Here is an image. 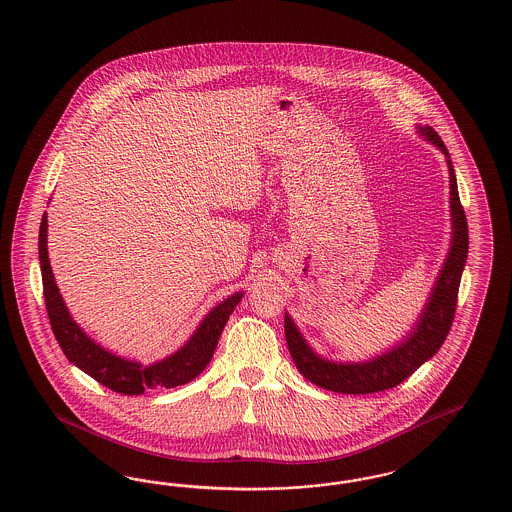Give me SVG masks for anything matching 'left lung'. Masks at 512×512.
Here are the masks:
<instances>
[{
    "instance_id": "1",
    "label": "left lung",
    "mask_w": 512,
    "mask_h": 512,
    "mask_svg": "<svg viewBox=\"0 0 512 512\" xmlns=\"http://www.w3.org/2000/svg\"><path fill=\"white\" fill-rule=\"evenodd\" d=\"M419 131L427 141L438 146L448 156L451 226H453L450 253L430 293L429 303L423 308L413 331H409L408 337L402 343H398V347L369 362L337 364V362L324 360L308 347L307 341L303 339L293 320L286 314V341L291 358L308 381L322 389L341 392V394H371V392L392 389L402 381H406L415 369L432 358L450 333L455 307H457L461 274L469 253V226H467L465 209L459 200L457 179H455V171H453L446 144L429 125L419 127Z\"/></svg>"
}]
</instances>
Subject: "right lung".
Masks as SVG:
<instances>
[{
  "label": "right lung",
  "mask_w": 512,
  "mask_h": 512,
  "mask_svg": "<svg viewBox=\"0 0 512 512\" xmlns=\"http://www.w3.org/2000/svg\"><path fill=\"white\" fill-rule=\"evenodd\" d=\"M40 266L41 282H43V299L49 316V324L59 341L66 358L91 375L97 383L106 389L120 394H143L148 389H173L190 383L196 379L205 366L211 362L219 337L225 329L228 316L242 301L244 293H234L225 299L221 305L213 308L194 335L186 341L184 347L164 360L141 366L139 362L123 360L120 356L99 347L91 337L83 333V329L70 318V312L62 301L59 287L55 284L53 270L47 257V215L43 213L40 223Z\"/></svg>",
  "instance_id": "add662e5"
}]
</instances>
